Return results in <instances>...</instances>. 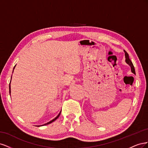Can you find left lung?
Masks as SVG:
<instances>
[{
    "label": "left lung",
    "instance_id": "obj_1",
    "mask_svg": "<svg viewBox=\"0 0 148 148\" xmlns=\"http://www.w3.org/2000/svg\"><path fill=\"white\" fill-rule=\"evenodd\" d=\"M125 52V62H126V63L130 65V66L131 67V71L134 74H135V67H134L133 63L132 62V61L130 60V59H129V56L128 54V53L124 51Z\"/></svg>",
    "mask_w": 148,
    "mask_h": 148
}]
</instances>
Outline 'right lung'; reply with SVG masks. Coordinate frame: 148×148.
Wrapping results in <instances>:
<instances>
[{
    "label": "right lung",
    "instance_id": "add662e5",
    "mask_svg": "<svg viewBox=\"0 0 148 148\" xmlns=\"http://www.w3.org/2000/svg\"><path fill=\"white\" fill-rule=\"evenodd\" d=\"M16 66V65H15ZM15 66H14V68H13V70H14L15 69ZM11 79H12V77H11ZM10 82H11V81H10ZM10 84H9V92H10H10H11V90H10ZM60 113H61V112H60V113L59 114H58V115L57 116V117H56V118H54V119H53V120H51L50 121V122H47V123H45V124H44V125H40V126H43V125H48V124H49V123H51L52 122H54V121L58 118V117H59V115H60ZM37 127H39V126H37Z\"/></svg>",
    "mask_w": 148,
    "mask_h": 148
}]
</instances>
